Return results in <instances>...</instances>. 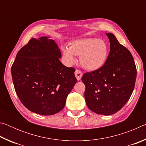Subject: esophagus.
I'll return each instance as SVG.
<instances>
[{"label":"esophagus","instance_id":"esophagus-1","mask_svg":"<svg viewBox=\"0 0 146 146\" xmlns=\"http://www.w3.org/2000/svg\"><path fill=\"white\" fill-rule=\"evenodd\" d=\"M75 75L76 79H77L78 80H80L82 76V72L78 70H76L75 72Z\"/></svg>","mask_w":146,"mask_h":146}]
</instances>
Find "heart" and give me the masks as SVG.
I'll return each instance as SVG.
<instances>
[{
    "label": "heart",
    "instance_id": "obj_1",
    "mask_svg": "<svg viewBox=\"0 0 146 146\" xmlns=\"http://www.w3.org/2000/svg\"><path fill=\"white\" fill-rule=\"evenodd\" d=\"M62 53L69 64L75 61V55L80 56L82 67L87 70L95 71L105 64L109 55V48L102 39L88 38L73 41L70 48L63 47Z\"/></svg>",
    "mask_w": 146,
    "mask_h": 146
}]
</instances>
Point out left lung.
<instances>
[{"instance_id": "1", "label": "left lung", "mask_w": 146, "mask_h": 146, "mask_svg": "<svg viewBox=\"0 0 146 146\" xmlns=\"http://www.w3.org/2000/svg\"><path fill=\"white\" fill-rule=\"evenodd\" d=\"M110 39V52L102 68L84 74V97L88 108L98 115H110L118 111L134 90L137 68L131 53L112 33Z\"/></svg>"}]
</instances>
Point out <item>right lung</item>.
<instances>
[{
  "label": "right lung",
  "instance_id": "1",
  "mask_svg": "<svg viewBox=\"0 0 146 146\" xmlns=\"http://www.w3.org/2000/svg\"><path fill=\"white\" fill-rule=\"evenodd\" d=\"M59 58L60 49L48 36L31 38L17 54L11 66L14 88L31 111L51 115L65 106L76 78L75 69L63 65Z\"/></svg>",
  "mask_w": 146,
  "mask_h": 146
}]
</instances>
